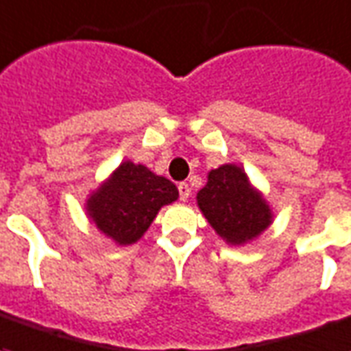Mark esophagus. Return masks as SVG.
I'll return each mask as SVG.
<instances>
[{
  "label": "esophagus",
  "mask_w": 351,
  "mask_h": 351,
  "mask_svg": "<svg viewBox=\"0 0 351 351\" xmlns=\"http://www.w3.org/2000/svg\"><path fill=\"white\" fill-rule=\"evenodd\" d=\"M179 198L183 202L189 200V196H191V186H189V183H179Z\"/></svg>",
  "instance_id": "esophagus-1"
}]
</instances>
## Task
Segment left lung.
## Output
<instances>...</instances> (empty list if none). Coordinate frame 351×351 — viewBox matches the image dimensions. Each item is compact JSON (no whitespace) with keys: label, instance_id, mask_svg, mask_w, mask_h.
<instances>
[{"label":"left lung","instance_id":"left-lung-1","mask_svg":"<svg viewBox=\"0 0 351 351\" xmlns=\"http://www.w3.org/2000/svg\"><path fill=\"white\" fill-rule=\"evenodd\" d=\"M196 204L211 228L232 247L256 241L275 217L262 191L237 165H222L207 173Z\"/></svg>","mask_w":351,"mask_h":351}]
</instances>
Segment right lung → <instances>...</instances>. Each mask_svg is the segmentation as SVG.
I'll return each mask as SVG.
<instances>
[{
    "mask_svg": "<svg viewBox=\"0 0 351 351\" xmlns=\"http://www.w3.org/2000/svg\"><path fill=\"white\" fill-rule=\"evenodd\" d=\"M179 198L178 186L144 165L123 160L88 194L86 215L104 237L119 247L142 239L160 207Z\"/></svg>",
    "mask_w": 351,
    "mask_h": 351,
    "instance_id": "1",
    "label": "right lung"
}]
</instances>
